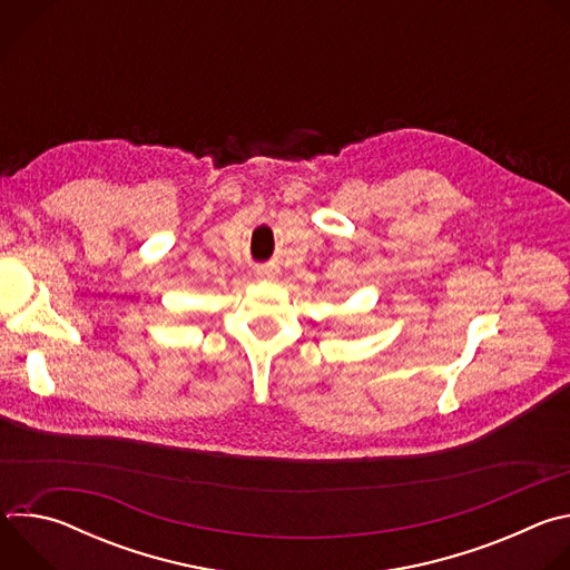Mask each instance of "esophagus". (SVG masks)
I'll return each instance as SVG.
<instances>
[{
  "label": "esophagus",
  "instance_id": "obj_1",
  "mask_svg": "<svg viewBox=\"0 0 570 570\" xmlns=\"http://www.w3.org/2000/svg\"><path fill=\"white\" fill-rule=\"evenodd\" d=\"M257 277H259V279H275V277H277V271H275V268H259V271H257Z\"/></svg>",
  "mask_w": 570,
  "mask_h": 570
}]
</instances>
